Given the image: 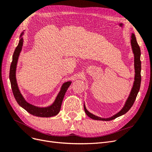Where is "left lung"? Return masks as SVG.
<instances>
[{
    "instance_id": "obj_1",
    "label": "left lung",
    "mask_w": 152,
    "mask_h": 152,
    "mask_svg": "<svg viewBox=\"0 0 152 152\" xmlns=\"http://www.w3.org/2000/svg\"><path fill=\"white\" fill-rule=\"evenodd\" d=\"M131 46L133 53L134 55V69H135V77H134V84H133V87L132 88V90L131 91V93L129 96L126 102L124 104V107L121 110L120 112H118L117 114L114 115L113 116L103 118H101L98 116H96L94 115L91 113L89 112L87 110L85 105H84V108L85 112L87 114V115L89 117L91 118H93L94 120H98V121H112L113 119L116 118L118 117H120L122 115L126 113L129 110L131 109L132 106L134 104L136 96L137 95V93L140 91V85H141V60H140V56H141V50L137 42V40L136 39L135 35L134 34H131Z\"/></svg>"
}]
</instances>
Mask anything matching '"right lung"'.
I'll use <instances>...</instances> for the list:
<instances>
[{"label":"right lung","mask_w":152,"mask_h":152,"mask_svg":"<svg viewBox=\"0 0 152 152\" xmlns=\"http://www.w3.org/2000/svg\"><path fill=\"white\" fill-rule=\"evenodd\" d=\"M23 35V32H22V34L20 35V40L19 41V43H18V46L15 49V52L13 53L12 61L10 66V79L13 95L15 96L18 104L21 106L22 108H23L28 113L33 115L40 117H50L56 115L59 111H60L63 98L72 82L70 81H68L62 85L61 90L58 93L56 99H55L54 103L49 106V107L40 108L35 107V106L32 105L27 102L25 98L23 97L22 94L20 93L16 79V70L18 59V58H19L20 54L22 49L23 44L24 42L23 39L21 37Z\"/></svg>","instance_id":"obj_1"}]
</instances>
